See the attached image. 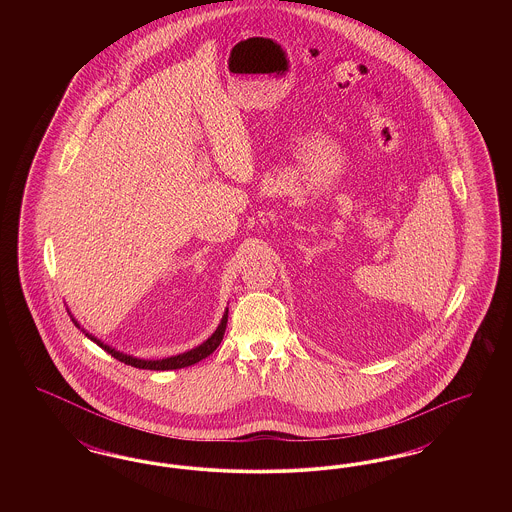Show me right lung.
<instances>
[{"label": "right lung", "instance_id": "1", "mask_svg": "<svg viewBox=\"0 0 512 512\" xmlns=\"http://www.w3.org/2000/svg\"><path fill=\"white\" fill-rule=\"evenodd\" d=\"M71 315V313H69ZM73 318L74 326H78L80 328V324H78V320L71 315ZM226 322H228V309L224 311V315H222V320H220L219 326H217V330L211 334V338H207V340L203 341L201 345H197L194 349H190V351H186V353H180V355H174V357H167V359H157V361H149V359H138V357H132V355H126V353H122V351H117L115 347H111V345H107V343H103V341L98 340L96 336H92V334H88L84 328H80L90 340L96 341L99 347H103L111 357H115L117 361H121L124 365L136 366V368H144V370H176V368H184V366H192L195 363H199L201 359H205V357H209L217 347L220 345V341L224 338V330H226Z\"/></svg>", "mask_w": 512, "mask_h": 512}]
</instances>
